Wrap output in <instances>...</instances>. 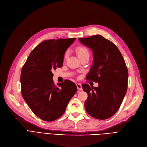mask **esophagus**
Instances as JSON below:
<instances>
[{"label":"esophagus","instance_id":"esophagus-1","mask_svg":"<svg viewBox=\"0 0 147 147\" xmlns=\"http://www.w3.org/2000/svg\"><path fill=\"white\" fill-rule=\"evenodd\" d=\"M76 86H77V88H78V89L80 90H82L83 89H82V86L81 85V84L80 83H77L76 84Z\"/></svg>","mask_w":147,"mask_h":147}]
</instances>
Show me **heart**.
Segmentation results:
<instances>
[{
    "instance_id": "b5f03b06",
    "label": "heart",
    "mask_w": 147,
    "mask_h": 147,
    "mask_svg": "<svg viewBox=\"0 0 147 147\" xmlns=\"http://www.w3.org/2000/svg\"><path fill=\"white\" fill-rule=\"evenodd\" d=\"M76 53L79 58L84 56H89V52L88 49H87V48L85 47V46H78V47L76 48ZM68 55V51H67L64 53V59H66L67 58Z\"/></svg>"
}]
</instances>
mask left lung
<instances>
[{
    "label": "left lung",
    "mask_w": 147,
    "mask_h": 147,
    "mask_svg": "<svg viewBox=\"0 0 147 147\" xmlns=\"http://www.w3.org/2000/svg\"><path fill=\"white\" fill-rule=\"evenodd\" d=\"M93 52V65L86 79L98 83V86L83 84L88 94L84 102L87 113L96 119L111 117L120 108L127 89L128 70L119 49L101 35L79 38Z\"/></svg>",
    "instance_id": "1"
}]
</instances>
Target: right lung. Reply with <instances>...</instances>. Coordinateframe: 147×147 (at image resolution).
<instances>
[{
	"label": "right lung",
	"mask_w": 147,
	"mask_h": 147,
	"mask_svg": "<svg viewBox=\"0 0 147 147\" xmlns=\"http://www.w3.org/2000/svg\"><path fill=\"white\" fill-rule=\"evenodd\" d=\"M76 38L45 40L29 55L22 68L21 94L30 109L46 121L59 118L77 92L73 82L65 80L55 86L52 71L63 64L64 53Z\"/></svg>",
	"instance_id": "1"
}]
</instances>
